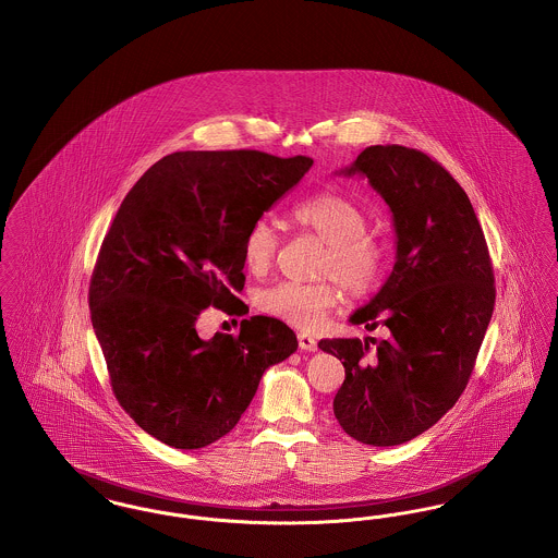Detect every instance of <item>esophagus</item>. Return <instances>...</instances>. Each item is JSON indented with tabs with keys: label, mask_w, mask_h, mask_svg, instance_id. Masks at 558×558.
Instances as JSON below:
<instances>
[{
	"label": "esophagus",
	"mask_w": 558,
	"mask_h": 558,
	"mask_svg": "<svg viewBox=\"0 0 558 558\" xmlns=\"http://www.w3.org/2000/svg\"><path fill=\"white\" fill-rule=\"evenodd\" d=\"M296 339H299V347H301L303 351H318V341H316L314 337H310V335H305V332H299Z\"/></svg>",
	"instance_id": "1"
}]
</instances>
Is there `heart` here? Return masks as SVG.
<instances>
[{
    "label": "heart",
    "instance_id": "obj_1",
    "mask_svg": "<svg viewBox=\"0 0 558 558\" xmlns=\"http://www.w3.org/2000/svg\"><path fill=\"white\" fill-rule=\"evenodd\" d=\"M292 219L326 244L318 276L328 280L314 284L278 282L257 294V307L271 318L310 330L343 301L339 286L351 299L371 294L385 278L389 253L383 240L368 234V215L345 196L316 194L292 209ZM278 244L276 228L267 219H257L244 234L242 259L253 274H266L276 262Z\"/></svg>",
    "mask_w": 558,
    "mask_h": 558
}]
</instances>
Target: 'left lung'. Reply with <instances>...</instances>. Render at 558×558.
Returning a JSON list of instances; mask_svg holds the SVG:
<instances>
[{
  "instance_id": "obj_1",
  "label": "left lung",
  "mask_w": 558,
  "mask_h": 558,
  "mask_svg": "<svg viewBox=\"0 0 558 558\" xmlns=\"http://www.w3.org/2000/svg\"><path fill=\"white\" fill-rule=\"evenodd\" d=\"M341 173L366 175L393 213V271L349 318L366 330L385 326L389 337L318 347L345 366L332 408L347 435L399 446L462 396L494 314V269L466 192L425 153L371 146Z\"/></svg>"
}]
</instances>
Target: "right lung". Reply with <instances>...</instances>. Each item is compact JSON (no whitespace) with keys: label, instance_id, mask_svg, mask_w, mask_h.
I'll return each instance as SVG.
<instances>
[{"label":"right lung","instance_id":"1","mask_svg":"<svg viewBox=\"0 0 558 558\" xmlns=\"http://www.w3.org/2000/svg\"><path fill=\"white\" fill-rule=\"evenodd\" d=\"M310 157L186 150L155 162L112 219L89 282L94 332L121 408L178 450L230 433L264 372L296 351L276 318L205 341L207 307L242 316V242L253 221L310 171Z\"/></svg>","mask_w":558,"mask_h":558}]
</instances>
